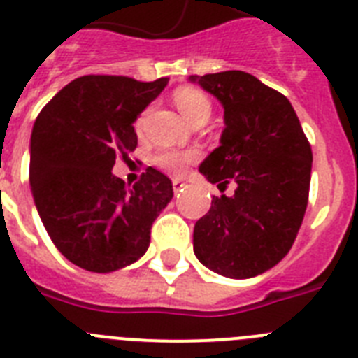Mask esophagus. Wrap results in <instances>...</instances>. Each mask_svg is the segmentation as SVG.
Wrapping results in <instances>:
<instances>
[{"label": "esophagus", "instance_id": "34e87169", "mask_svg": "<svg viewBox=\"0 0 358 358\" xmlns=\"http://www.w3.org/2000/svg\"><path fill=\"white\" fill-rule=\"evenodd\" d=\"M172 186H173V192H176V194H179V192H182V186H185V181H181V179H173Z\"/></svg>", "mask_w": 358, "mask_h": 358}]
</instances>
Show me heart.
Wrapping results in <instances>:
<instances>
[{
  "instance_id": "1",
  "label": "heart",
  "mask_w": 358,
  "mask_h": 358,
  "mask_svg": "<svg viewBox=\"0 0 358 358\" xmlns=\"http://www.w3.org/2000/svg\"><path fill=\"white\" fill-rule=\"evenodd\" d=\"M173 102H176L177 109L181 110V115L188 120L189 123L199 122V120H208L211 115V102L208 94L204 91L197 90V87H179L173 93ZM141 120L138 122V125ZM199 157L197 150H164L154 156V163L157 169L169 173H179L185 172L188 169V164L194 163Z\"/></svg>"
}]
</instances>
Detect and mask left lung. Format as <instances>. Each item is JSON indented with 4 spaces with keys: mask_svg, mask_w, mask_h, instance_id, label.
I'll return each instance as SVG.
<instances>
[{
    "mask_svg": "<svg viewBox=\"0 0 358 358\" xmlns=\"http://www.w3.org/2000/svg\"><path fill=\"white\" fill-rule=\"evenodd\" d=\"M217 96L226 129L201 164L213 197L194 229L195 256L227 278H252L285 258L308 204L312 148L285 94L245 71L189 77Z\"/></svg>",
    "mask_w": 358,
    "mask_h": 358,
    "instance_id": "1",
    "label": "left lung"
}]
</instances>
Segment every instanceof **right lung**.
Listing matches in <instances>:
<instances>
[{"instance_id":"obj_1","label":"right lung","mask_w":358,"mask_h":358,"mask_svg":"<svg viewBox=\"0 0 358 358\" xmlns=\"http://www.w3.org/2000/svg\"><path fill=\"white\" fill-rule=\"evenodd\" d=\"M169 78L140 82L85 75L41 110L30 140V186L55 248L91 273L134 264L157 215L172 201L169 177L148 166L136 185L113 176L116 157L138 147L134 122Z\"/></svg>"}]
</instances>
